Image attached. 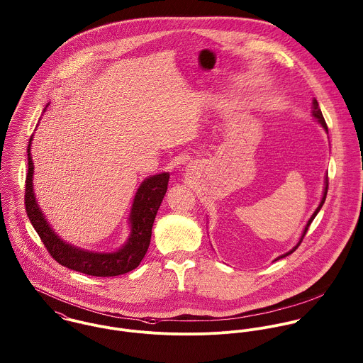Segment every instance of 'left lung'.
Instances as JSON below:
<instances>
[{
	"instance_id": "obj_1",
	"label": "left lung",
	"mask_w": 363,
	"mask_h": 363,
	"mask_svg": "<svg viewBox=\"0 0 363 363\" xmlns=\"http://www.w3.org/2000/svg\"><path fill=\"white\" fill-rule=\"evenodd\" d=\"M313 105H314V111H313V115L318 119V122L323 125V128L328 132V128H327V123H325V121H324V116H323V113H321V111H320V108H318V102H317V99H314V102H313ZM327 192H328V175H327V178H325V189H324V195H323V199H321V203L318 205V208L315 209V212L313 213V216L310 218V220H308V223L306 224V227H304V231H303V234H301V238H300V241H298V244L291 250V251H289V252H286L285 255H281L279 258H285V257H288L289 254H291V252H294L296 250H297V247L300 245V242L303 241V238H304V235H306V233H307V230H308V227H310V224H311V221L314 220V218L317 216V213L320 212V209H321V206L324 205V202H325V198H327ZM278 258V259H279Z\"/></svg>"
}]
</instances>
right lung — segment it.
I'll return each mask as SVG.
<instances>
[{
  "instance_id": "1",
  "label": "right lung",
  "mask_w": 363,
  "mask_h": 363,
  "mask_svg": "<svg viewBox=\"0 0 363 363\" xmlns=\"http://www.w3.org/2000/svg\"><path fill=\"white\" fill-rule=\"evenodd\" d=\"M32 140V139H30ZM33 164L28 145V174L25 179V208L33 228L39 234L46 250L60 265L91 277H118L139 267L151 240V227L158 208L167 192L169 175L167 172L147 178L135 196L130 224L132 233L128 244L111 254H94L63 242L49 227L36 205L32 186Z\"/></svg>"
}]
</instances>
